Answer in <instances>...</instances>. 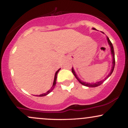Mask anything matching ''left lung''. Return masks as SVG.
Segmentation results:
<instances>
[{
    "label": "left lung",
    "instance_id": "1",
    "mask_svg": "<svg viewBox=\"0 0 128 128\" xmlns=\"http://www.w3.org/2000/svg\"><path fill=\"white\" fill-rule=\"evenodd\" d=\"M92 29H96L95 28H92ZM107 40H108V43H109L110 47H111V53H112V56H113V62H112V64H113V66H112V70H111V73H110V74H108V76H107V78H105V79H106L107 78H108V77H109V76H110V75H111V74H112L113 70H114V66H115V58H114V48H113V46H112V43H111V42H110V39L108 38V37H107ZM72 72L73 73V74H74V76H75L76 78L78 79V81H79V82H80V84H82V85H84V86H89V87H96V86H100V85L102 84L103 82H104V80H102V81L99 82L92 83V84H90V83H86V82H82V80H80V79H79L78 78V76H76V73H75V72H74V70H73V68H72Z\"/></svg>",
    "mask_w": 128,
    "mask_h": 128
}]
</instances>
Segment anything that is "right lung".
<instances>
[{"instance_id":"add662e5","label":"right lung","mask_w":128,"mask_h":128,"mask_svg":"<svg viewBox=\"0 0 128 128\" xmlns=\"http://www.w3.org/2000/svg\"><path fill=\"white\" fill-rule=\"evenodd\" d=\"M60 68L59 69V70H57V71H56V72L55 73V78H54V83H53V86H52V87H51V88L50 89L49 91H48V92H45V93H44V94H40V95H39V96H46L47 94H48L50 93V92H52V91L53 90H54V87H55V85H56V82L57 74H58V72L60 71Z\"/></svg>"}]
</instances>
